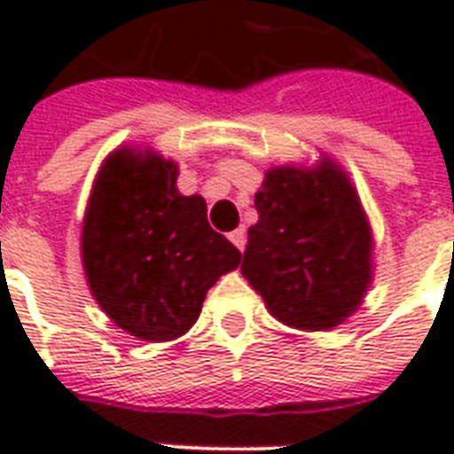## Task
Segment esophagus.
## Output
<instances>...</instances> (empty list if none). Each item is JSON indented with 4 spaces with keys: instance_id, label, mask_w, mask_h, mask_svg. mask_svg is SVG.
Segmentation results:
<instances>
[{
    "instance_id": "1",
    "label": "esophagus",
    "mask_w": 454,
    "mask_h": 454,
    "mask_svg": "<svg viewBox=\"0 0 454 454\" xmlns=\"http://www.w3.org/2000/svg\"><path fill=\"white\" fill-rule=\"evenodd\" d=\"M228 238H231V243H233L238 250H243V247H246V228H236V231H233Z\"/></svg>"
}]
</instances>
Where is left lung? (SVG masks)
<instances>
[{
	"label": "left lung",
	"instance_id": "8db88e82",
	"mask_svg": "<svg viewBox=\"0 0 454 454\" xmlns=\"http://www.w3.org/2000/svg\"><path fill=\"white\" fill-rule=\"evenodd\" d=\"M240 272L277 321L325 331L357 311L372 285V231L333 160L272 168L255 194Z\"/></svg>",
	"mask_w": 454,
	"mask_h": 454
}]
</instances>
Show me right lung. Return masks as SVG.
Here are the masks:
<instances>
[{
	"label": "right lung",
	"mask_w": 454,
	"mask_h": 454,
	"mask_svg": "<svg viewBox=\"0 0 454 454\" xmlns=\"http://www.w3.org/2000/svg\"><path fill=\"white\" fill-rule=\"evenodd\" d=\"M82 265L97 304L140 340H175L204 296L240 265V250L208 226L207 201L177 192V165L153 150H114L87 204Z\"/></svg>",
	"instance_id": "obj_1"
}]
</instances>
